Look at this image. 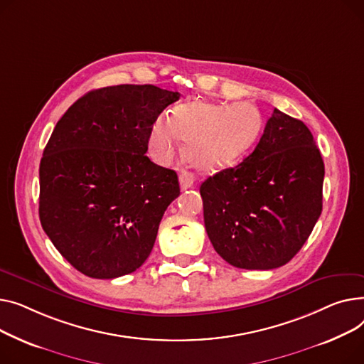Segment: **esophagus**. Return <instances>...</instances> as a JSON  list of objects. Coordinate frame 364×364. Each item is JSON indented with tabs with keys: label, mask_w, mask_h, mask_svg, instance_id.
Segmentation results:
<instances>
[{
	"label": "esophagus",
	"mask_w": 364,
	"mask_h": 364,
	"mask_svg": "<svg viewBox=\"0 0 364 364\" xmlns=\"http://www.w3.org/2000/svg\"><path fill=\"white\" fill-rule=\"evenodd\" d=\"M194 182H196L194 175L189 173V172H185V170L179 175V183H181V189H182V191L191 188L192 185H194Z\"/></svg>",
	"instance_id": "obj_1"
}]
</instances>
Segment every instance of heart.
Wrapping results in <instances>:
<instances>
[{"instance_id":"obj_1","label":"heart","mask_w":364,"mask_h":364,"mask_svg":"<svg viewBox=\"0 0 364 364\" xmlns=\"http://www.w3.org/2000/svg\"><path fill=\"white\" fill-rule=\"evenodd\" d=\"M263 119L255 105H230L194 101L178 105L172 117L160 114L148 135L149 153L166 163L173 157L179 141H186V159L207 172H218L238 163L257 142Z\"/></svg>"}]
</instances>
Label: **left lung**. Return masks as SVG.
I'll use <instances>...</instances> for the list:
<instances>
[{
  "instance_id": "1",
  "label": "left lung",
  "mask_w": 364,
  "mask_h": 364,
  "mask_svg": "<svg viewBox=\"0 0 364 364\" xmlns=\"http://www.w3.org/2000/svg\"><path fill=\"white\" fill-rule=\"evenodd\" d=\"M323 178L325 164L309 127L274 109L254 151L200 186L216 252L240 269L287 264L322 213Z\"/></svg>"
}]
</instances>
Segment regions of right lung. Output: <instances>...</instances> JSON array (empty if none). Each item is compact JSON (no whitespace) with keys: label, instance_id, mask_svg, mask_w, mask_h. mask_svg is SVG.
<instances>
[{"label":"right lung","instance_id":"right-lung-1","mask_svg":"<svg viewBox=\"0 0 364 364\" xmlns=\"http://www.w3.org/2000/svg\"><path fill=\"white\" fill-rule=\"evenodd\" d=\"M179 92L116 85L79 98L39 164V220L60 254L95 279L135 272L151 252L178 175L145 153L153 122Z\"/></svg>","mask_w":364,"mask_h":364}]
</instances>
